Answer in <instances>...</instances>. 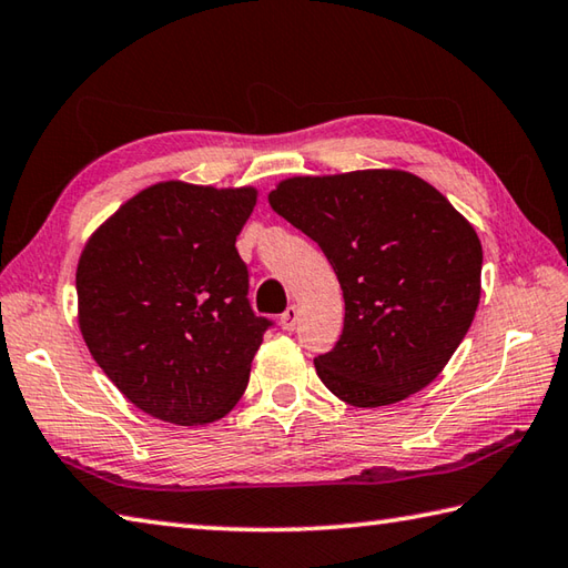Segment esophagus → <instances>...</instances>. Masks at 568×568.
Returning a JSON list of instances; mask_svg holds the SVG:
<instances>
[{
	"label": "esophagus",
	"mask_w": 568,
	"mask_h": 568,
	"mask_svg": "<svg viewBox=\"0 0 568 568\" xmlns=\"http://www.w3.org/2000/svg\"><path fill=\"white\" fill-rule=\"evenodd\" d=\"M296 323H298V308L296 306H288L284 314H282V328L292 333L296 328Z\"/></svg>",
	"instance_id": "obj_1"
}]
</instances>
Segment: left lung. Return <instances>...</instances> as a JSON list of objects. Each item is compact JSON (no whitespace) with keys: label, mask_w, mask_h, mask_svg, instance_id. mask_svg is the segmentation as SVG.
Instances as JSON below:
<instances>
[{"label":"left lung","mask_w":568,"mask_h":568,"mask_svg":"<svg viewBox=\"0 0 568 568\" xmlns=\"http://www.w3.org/2000/svg\"><path fill=\"white\" fill-rule=\"evenodd\" d=\"M270 205L316 242L343 288V333L314 361L323 385L369 409L434 382L480 301L483 247L468 220L395 169L286 179Z\"/></svg>","instance_id":"obj_1"}]
</instances>
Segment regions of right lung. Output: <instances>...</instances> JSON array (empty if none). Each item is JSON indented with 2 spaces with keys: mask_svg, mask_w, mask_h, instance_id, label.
<instances>
[{
  "mask_svg": "<svg viewBox=\"0 0 568 568\" xmlns=\"http://www.w3.org/2000/svg\"><path fill=\"white\" fill-rule=\"evenodd\" d=\"M257 191L164 181L126 201L80 254L85 345L134 407L179 426L235 407L272 326L250 306L235 240Z\"/></svg>",
  "mask_w": 568,
  "mask_h": 568,
  "instance_id": "1",
  "label": "right lung"
}]
</instances>
